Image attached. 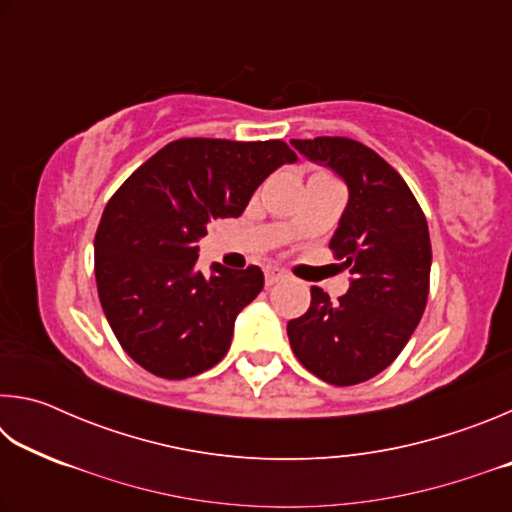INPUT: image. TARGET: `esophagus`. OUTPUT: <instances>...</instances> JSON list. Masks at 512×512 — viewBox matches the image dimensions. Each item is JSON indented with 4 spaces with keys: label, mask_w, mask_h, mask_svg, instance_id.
I'll return each mask as SVG.
<instances>
[{
    "label": "esophagus",
    "mask_w": 512,
    "mask_h": 512,
    "mask_svg": "<svg viewBox=\"0 0 512 512\" xmlns=\"http://www.w3.org/2000/svg\"><path fill=\"white\" fill-rule=\"evenodd\" d=\"M264 275H266V284H268V287H273V284H277L280 280H284V277H287V273H284L280 266H266Z\"/></svg>",
    "instance_id": "34e87169"
}]
</instances>
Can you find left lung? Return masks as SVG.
<instances>
[{
	"label": "left lung",
	"instance_id": "8db88e82",
	"mask_svg": "<svg viewBox=\"0 0 512 512\" xmlns=\"http://www.w3.org/2000/svg\"><path fill=\"white\" fill-rule=\"evenodd\" d=\"M291 144L348 187L329 248L352 275L339 302L311 287L309 309L287 325L291 350L327 384H361L391 366L420 323L431 273L427 219L400 173L366 144L348 137Z\"/></svg>",
	"mask_w": 512,
	"mask_h": 512
}]
</instances>
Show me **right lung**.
<instances>
[{
	"mask_svg": "<svg viewBox=\"0 0 512 512\" xmlns=\"http://www.w3.org/2000/svg\"><path fill=\"white\" fill-rule=\"evenodd\" d=\"M298 155L280 140L189 137L146 160L103 210L94 275L108 323L128 357L164 379L216 366L235 318L264 287L259 266L196 268L207 223L246 210L255 189Z\"/></svg>",
	"mask_w": 512,
	"mask_h": 512,
	"instance_id": "1",
	"label": "right lung"
}]
</instances>
